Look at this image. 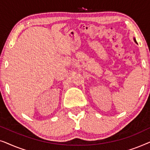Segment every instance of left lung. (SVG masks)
Masks as SVG:
<instances>
[{
	"instance_id": "8db88e82",
	"label": "left lung",
	"mask_w": 150,
	"mask_h": 150,
	"mask_svg": "<svg viewBox=\"0 0 150 150\" xmlns=\"http://www.w3.org/2000/svg\"><path fill=\"white\" fill-rule=\"evenodd\" d=\"M134 42H135V43H137V41H136V40H135V38H134Z\"/></svg>"
}]
</instances>
